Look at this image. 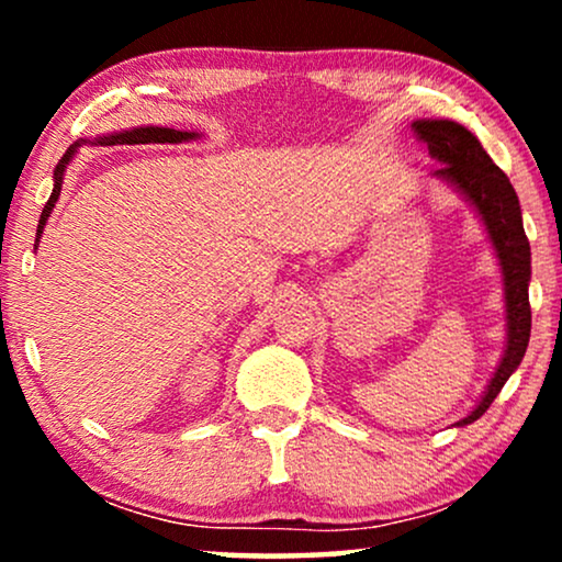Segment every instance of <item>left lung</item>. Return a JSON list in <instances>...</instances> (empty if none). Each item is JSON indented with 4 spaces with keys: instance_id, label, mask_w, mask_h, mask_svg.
<instances>
[{
    "instance_id": "left-lung-1",
    "label": "left lung",
    "mask_w": 562,
    "mask_h": 562,
    "mask_svg": "<svg viewBox=\"0 0 562 562\" xmlns=\"http://www.w3.org/2000/svg\"><path fill=\"white\" fill-rule=\"evenodd\" d=\"M412 130L417 140L427 145L429 156L442 164L435 176H442V179L456 183L471 199L475 210H479L504 271L509 342H506L502 363H498L481 404L465 419L458 422V425H471L494 404L498 391L504 389L509 375L517 371V366L527 352L529 329H532V310H529V276H532V268H529V240L525 227H521L517 191H514L502 168L488 158L479 137L450 120H419L414 122Z\"/></svg>"
}]
</instances>
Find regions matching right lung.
<instances>
[{
    "instance_id": "add662e5",
    "label": "right lung",
    "mask_w": 562,
    "mask_h": 562,
    "mask_svg": "<svg viewBox=\"0 0 562 562\" xmlns=\"http://www.w3.org/2000/svg\"><path fill=\"white\" fill-rule=\"evenodd\" d=\"M191 137H196V133H179V130H171V127H137V130H127V133H120V135H106L99 143H106V145H114V143H120V145H125V143L127 145H140V143H181V140H191ZM74 153H76V145H71V148L64 153V158L58 160L56 171H53V179H56V183H53V194H50L48 202H45L43 212H41V222H37L35 240H41L45 220L50 217V210L58 202L60 183H64V171H66L68 160L74 158Z\"/></svg>"
}]
</instances>
